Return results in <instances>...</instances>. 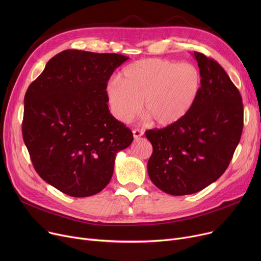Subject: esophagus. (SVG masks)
<instances>
[{
	"label": "esophagus",
	"instance_id": "34e87169",
	"mask_svg": "<svg viewBox=\"0 0 261 261\" xmlns=\"http://www.w3.org/2000/svg\"><path fill=\"white\" fill-rule=\"evenodd\" d=\"M132 133H133V138H134V140H139L141 136H143V134H144V132L142 131V130H140V129H134L133 131H132Z\"/></svg>",
	"mask_w": 261,
	"mask_h": 261
}]
</instances>
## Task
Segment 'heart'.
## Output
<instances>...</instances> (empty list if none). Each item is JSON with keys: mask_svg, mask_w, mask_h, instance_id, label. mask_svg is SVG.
<instances>
[{"mask_svg": "<svg viewBox=\"0 0 261 261\" xmlns=\"http://www.w3.org/2000/svg\"><path fill=\"white\" fill-rule=\"evenodd\" d=\"M202 87L199 68L160 58H146L123 68L108 82L106 94L113 116L128 122L144 112L159 127L181 121L194 108Z\"/></svg>", "mask_w": 261, "mask_h": 261, "instance_id": "obj_1", "label": "heart"}]
</instances>
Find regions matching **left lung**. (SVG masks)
<instances>
[{"label":"left lung","mask_w":261,"mask_h":261,"mask_svg":"<svg viewBox=\"0 0 261 261\" xmlns=\"http://www.w3.org/2000/svg\"><path fill=\"white\" fill-rule=\"evenodd\" d=\"M202 77L199 97L177 123L146 131L153 147L148 174L164 193H198L220 177L239 144L243 129L241 95L223 67L195 51Z\"/></svg>","instance_id":"obj_1"}]
</instances>
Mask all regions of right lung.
Segmentation results:
<instances>
[{"instance_id":"right-lung-1","label":"right lung","mask_w":261,"mask_h":261,"mask_svg":"<svg viewBox=\"0 0 261 261\" xmlns=\"http://www.w3.org/2000/svg\"><path fill=\"white\" fill-rule=\"evenodd\" d=\"M129 57L66 49L54 56L24 97L22 133L42 179L76 198L110 182L115 156L133 141L110 113L107 82Z\"/></svg>"}]
</instances>
